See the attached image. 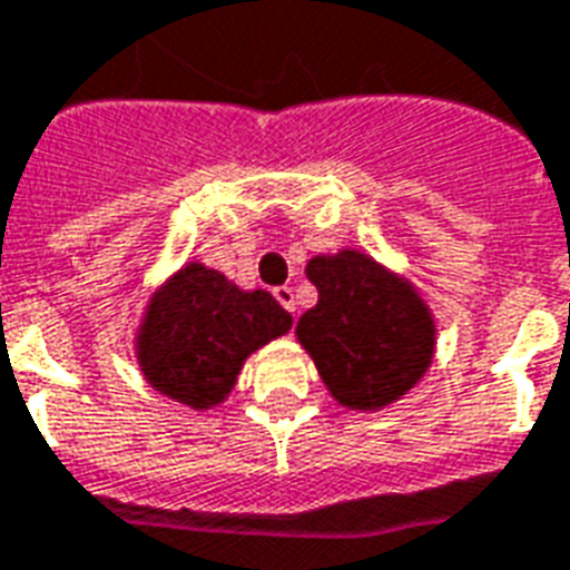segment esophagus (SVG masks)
<instances>
[{
    "label": "esophagus",
    "instance_id": "esophagus-1",
    "mask_svg": "<svg viewBox=\"0 0 570 570\" xmlns=\"http://www.w3.org/2000/svg\"><path fill=\"white\" fill-rule=\"evenodd\" d=\"M273 297H276V301H279L282 306L288 309V313H294V309H297V303H294V291H291L288 285H279V288L273 291Z\"/></svg>",
    "mask_w": 570,
    "mask_h": 570
}]
</instances>
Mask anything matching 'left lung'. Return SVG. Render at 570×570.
<instances>
[{"instance_id":"obj_1","label":"left lung","mask_w":570,"mask_h":570,"mask_svg":"<svg viewBox=\"0 0 570 570\" xmlns=\"http://www.w3.org/2000/svg\"><path fill=\"white\" fill-rule=\"evenodd\" d=\"M306 276L318 303L294 334L336 404L376 413L416 389L438 346L434 315L416 285L358 248L315 255Z\"/></svg>"}]
</instances>
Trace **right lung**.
Instances as JSON below:
<instances>
[{"instance_id": "add662e5", "label": "right lung", "mask_w": 570, "mask_h": 570, "mask_svg": "<svg viewBox=\"0 0 570 570\" xmlns=\"http://www.w3.org/2000/svg\"><path fill=\"white\" fill-rule=\"evenodd\" d=\"M288 331L291 313L269 291L188 261L151 294L132 346L154 392L203 413L234 392L252 352Z\"/></svg>"}]
</instances>
